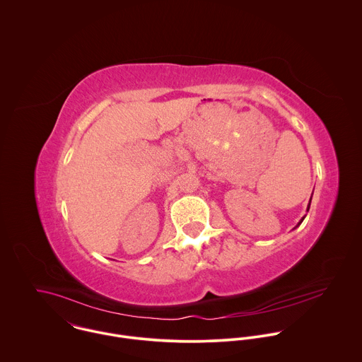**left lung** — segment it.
<instances>
[{
	"label": "left lung",
	"mask_w": 362,
	"mask_h": 362,
	"mask_svg": "<svg viewBox=\"0 0 362 362\" xmlns=\"http://www.w3.org/2000/svg\"><path fill=\"white\" fill-rule=\"evenodd\" d=\"M310 205H308V210H310ZM303 220H304V217H303V218H301V221H300V223H303Z\"/></svg>",
	"instance_id": "obj_1"
}]
</instances>
